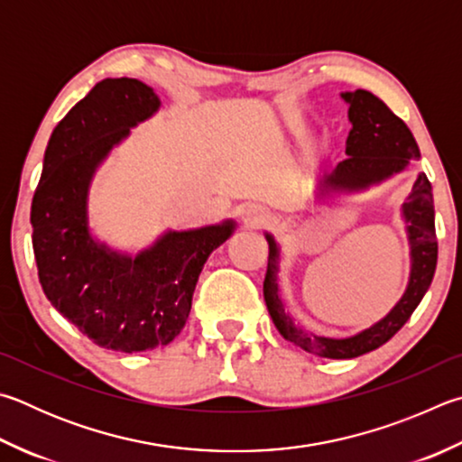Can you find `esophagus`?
Segmentation results:
<instances>
[{
  "label": "esophagus",
  "mask_w": 462,
  "mask_h": 462,
  "mask_svg": "<svg viewBox=\"0 0 462 462\" xmlns=\"http://www.w3.org/2000/svg\"><path fill=\"white\" fill-rule=\"evenodd\" d=\"M240 217H242V222L248 226V228H260V226H264L268 222V214L256 204H248L242 208Z\"/></svg>",
  "instance_id": "34e87169"
}]
</instances>
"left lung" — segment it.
I'll use <instances>...</instances> for the list:
<instances>
[{"instance_id":"obj_1","label":"left lung","mask_w":462,"mask_h":462,"mask_svg":"<svg viewBox=\"0 0 462 462\" xmlns=\"http://www.w3.org/2000/svg\"><path fill=\"white\" fill-rule=\"evenodd\" d=\"M351 123L346 141V155L331 171L323 173L317 183V199L356 196L392 180L393 175L406 171V167L420 159V149L406 123L398 119L380 98L367 90L341 92ZM402 220L406 224L410 246V274L408 284L398 303L380 321L349 337H323L313 331H305L295 325V319L284 311L279 287L281 245L271 232H264L268 242V264L264 274V300L276 329L284 339L297 347L319 357L351 359L377 349L396 335L414 309L420 305L429 291L436 271L439 245L434 230V199L432 186L426 173H418L406 202L400 208Z\"/></svg>"}]
</instances>
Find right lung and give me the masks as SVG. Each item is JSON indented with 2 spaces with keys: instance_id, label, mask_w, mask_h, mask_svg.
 Instances as JSON below:
<instances>
[{
  "instance_id": "right-lung-1",
  "label": "right lung",
  "mask_w": 462,
  "mask_h": 462,
  "mask_svg": "<svg viewBox=\"0 0 462 462\" xmlns=\"http://www.w3.org/2000/svg\"><path fill=\"white\" fill-rule=\"evenodd\" d=\"M162 98L137 79H105L50 135L32 199V246L44 295L98 347L137 354L167 346L188 321L208 256L236 222L165 230L133 256L90 228L92 180Z\"/></svg>"
}]
</instances>
